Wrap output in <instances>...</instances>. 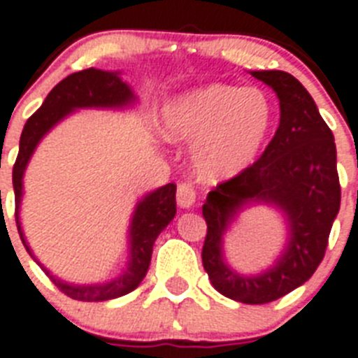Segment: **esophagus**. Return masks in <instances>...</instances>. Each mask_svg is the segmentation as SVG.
<instances>
[{"mask_svg":"<svg viewBox=\"0 0 358 358\" xmlns=\"http://www.w3.org/2000/svg\"><path fill=\"white\" fill-rule=\"evenodd\" d=\"M176 202H178L180 207L184 209H189L196 202V191L191 184H180L178 189H176Z\"/></svg>","mask_w":358,"mask_h":358,"instance_id":"34e87169","label":"esophagus"}]
</instances>
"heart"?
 I'll use <instances>...</instances> for the list:
<instances>
[{"mask_svg":"<svg viewBox=\"0 0 358 358\" xmlns=\"http://www.w3.org/2000/svg\"><path fill=\"white\" fill-rule=\"evenodd\" d=\"M273 120V103L262 89L211 83L174 98L165 109L164 131L173 142L194 143V173L216 184L253 165Z\"/></svg>","mask_w":358,"mask_h":358,"instance_id":"b5f03b06","label":"heart"}]
</instances>
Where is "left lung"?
Returning <instances> with one entry per match:
<instances>
[{"label":"left lung","instance_id":"8db88e82","mask_svg":"<svg viewBox=\"0 0 358 358\" xmlns=\"http://www.w3.org/2000/svg\"><path fill=\"white\" fill-rule=\"evenodd\" d=\"M280 101V123L262 156L235 178L216 185L202 207L207 235L203 269L213 287L244 304H267L287 295L317 271L341 209L337 147L331 129L304 85L284 71H253ZM248 203H269L287 216V249L260 275H240L223 258V235Z\"/></svg>","mask_w":358,"mask_h":358}]
</instances>
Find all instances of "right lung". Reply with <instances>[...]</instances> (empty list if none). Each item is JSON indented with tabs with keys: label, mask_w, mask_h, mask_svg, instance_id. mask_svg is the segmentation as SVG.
Wrapping results in <instances>:
<instances>
[{
	"label": "right lung",
	"mask_w": 358,
	"mask_h": 358,
	"mask_svg": "<svg viewBox=\"0 0 358 358\" xmlns=\"http://www.w3.org/2000/svg\"><path fill=\"white\" fill-rule=\"evenodd\" d=\"M136 101L133 89L120 78V72L100 71V69H85V71L74 72L71 76L54 87L49 96L45 98L41 107L27 120L23 133L20 138V152H17L16 164L12 169V184L16 194V225L21 242L25 245L32 258L31 248L27 244L25 235L21 231L20 222V203L23 196V174L31 160L32 152L36 151L41 138L49 133L50 129L65 116L76 109H120L129 107ZM176 185L167 184L156 189L152 193L138 202L134 209L133 220L129 225V262L114 280L105 284H91V286H76L65 280H59L58 276L50 275L38 260L36 262L43 267V271L50 276L54 286L74 300L83 302H101V300L118 299L127 295L140 286L143 280L149 264H151L152 245L162 231L169 225L176 215Z\"/></svg>",
	"instance_id": "1"
}]
</instances>
